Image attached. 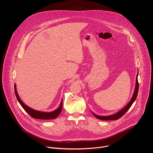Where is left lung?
<instances>
[{"instance_id":"8db88e82","label":"left lung","mask_w":153,"mask_h":153,"mask_svg":"<svg viewBox=\"0 0 153 153\" xmlns=\"http://www.w3.org/2000/svg\"><path fill=\"white\" fill-rule=\"evenodd\" d=\"M137 76H138V73L137 74L136 76V87H135V91L134 92L133 96L131 99V100L129 101V102L120 111H119L118 113L113 114L111 116H98L96 115L94 113H93L94 114V116L97 118L99 119L100 120H117L119 118H120L122 116H123V114H125L127 111L130 108V107L131 106V105H133V102L135 101V100L137 98V94H138V91H139V82H138V80H137Z\"/></svg>"}]
</instances>
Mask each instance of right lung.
<instances>
[{
  "mask_svg": "<svg viewBox=\"0 0 153 153\" xmlns=\"http://www.w3.org/2000/svg\"><path fill=\"white\" fill-rule=\"evenodd\" d=\"M14 91H15V94L17 97V99L20 105L22 106V108L24 109L25 111L32 117L37 119H43V120H49V119H53L56 118L61 113L62 111V100L61 101L60 105L59 107L57 109V110H54V111L52 112H41L39 111H36L33 110V109L28 107L27 105H26L24 102L22 101L17 94V90H16V84L14 85Z\"/></svg>",
  "mask_w": 153,
  "mask_h": 153,
  "instance_id": "right-lung-1",
  "label": "right lung"
}]
</instances>
